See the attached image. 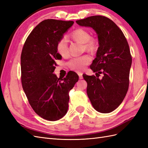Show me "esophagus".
I'll use <instances>...</instances> for the list:
<instances>
[{"label": "esophagus", "mask_w": 148, "mask_h": 148, "mask_svg": "<svg viewBox=\"0 0 148 148\" xmlns=\"http://www.w3.org/2000/svg\"><path fill=\"white\" fill-rule=\"evenodd\" d=\"M78 75L79 76V79H82L83 78V73H78Z\"/></svg>", "instance_id": "34e87169"}]
</instances>
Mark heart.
<instances>
[{
    "label": "heart",
    "instance_id": "heart-1",
    "mask_svg": "<svg viewBox=\"0 0 148 148\" xmlns=\"http://www.w3.org/2000/svg\"><path fill=\"white\" fill-rule=\"evenodd\" d=\"M73 41L83 44V51L90 53L95 52L98 48V41L95 38L91 37L89 31L83 28H78L73 31L70 35ZM57 52L63 57H66L69 55V48L65 38H62L56 44ZM91 61V57L88 55H84L73 58L68 63L69 68L76 71H83L85 66Z\"/></svg>",
    "mask_w": 148,
    "mask_h": 148
}]
</instances>
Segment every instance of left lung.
Segmentation results:
<instances>
[{
    "instance_id": "8db88e82",
    "label": "left lung",
    "mask_w": 148,
    "mask_h": 148,
    "mask_svg": "<svg viewBox=\"0 0 148 148\" xmlns=\"http://www.w3.org/2000/svg\"><path fill=\"white\" fill-rule=\"evenodd\" d=\"M76 22L95 30L99 44L90 66L98 76L83 75L88 84V96L99 112H111L122 102L128 89L132 58L128 42L122 30L106 16H91Z\"/></svg>"
}]
</instances>
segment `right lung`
<instances>
[{
    "instance_id": "obj_1",
    "label": "right lung",
    "mask_w": 148,
    "mask_h": 148,
    "mask_svg": "<svg viewBox=\"0 0 148 148\" xmlns=\"http://www.w3.org/2000/svg\"><path fill=\"white\" fill-rule=\"evenodd\" d=\"M73 23V21L44 20L31 31L22 49V87L34 111L49 121L59 120L66 114L69 91L78 81L74 71H69L64 78L53 73L56 60L62 59L56 44Z\"/></svg>"
}]
</instances>
